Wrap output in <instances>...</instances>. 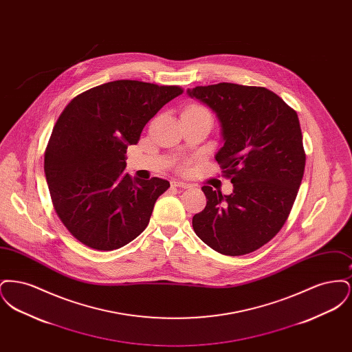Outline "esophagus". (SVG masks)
Listing matches in <instances>:
<instances>
[{"mask_svg": "<svg viewBox=\"0 0 352 352\" xmlns=\"http://www.w3.org/2000/svg\"><path fill=\"white\" fill-rule=\"evenodd\" d=\"M171 186H174V187H181V188H190V187H191V184L184 182V181H178V179H174V181L171 182Z\"/></svg>", "mask_w": 352, "mask_h": 352, "instance_id": "34e87169", "label": "esophagus"}]
</instances>
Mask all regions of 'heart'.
Wrapping results in <instances>:
<instances>
[{"instance_id":"1","label":"heart","mask_w":352,"mask_h":352,"mask_svg":"<svg viewBox=\"0 0 352 352\" xmlns=\"http://www.w3.org/2000/svg\"><path fill=\"white\" fill-rule=\"evenodd\" d=\"M188 109H201V111H204L201 107H191V108H188Z\"/></svg>"}]
</instances>
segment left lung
<instances>
[{
	"mask_svg": "<svg viewBox=\"0 0 352 352\" xmlns=\"http://www.w3.org/2000/svg\"><path fill=\"white\" fill-rule=\"evenodd\" d=\"M219 120L223 146L215 160L234 191L201 190L204 210L195 234L214 251L241 256L258 250L283 228L301 186L306 155L297 112L264 87L219 83L187 89Z\"/></svg>",
	"mask_w": 352,
	"mask_h": 352,
	"instance_id": "1",
	"label": "left lung"
}]
</instances>
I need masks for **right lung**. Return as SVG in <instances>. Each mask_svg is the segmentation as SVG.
<instances>
[{
    "instance_id": "add662e5",
    "label": "right lung",
    "mask_w": 352,
    "mask_h": 352,
    "mask_svg": "<svg viewBox=\"0 0 352 352\" xmlns=\"http://www.w3.org/2000/svg\"><path fill=\"white\" fill-rule=\"evenodd\" d=\"M184 92L177 85L116 80L68 102L45 151L54 208L68 231L98 251L118 250L149 224L170 184L125 174L126 149L148 121Z\"/></svg>"
}]
</instances>
